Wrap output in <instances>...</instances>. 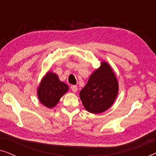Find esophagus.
<instances>
[{"label": "esophagus", "mask_w": 156, "mask_h": 156, "mask_svg": "<svg viewBox=\"0 0 156 156\" xmlns=\"http://www.w3.org/2000/svg\"><path fill=\"white\" fill-rule=\"evenodd\" d=\"M71 89L73 92H76V91H77V86H76V85H72Z\"/></svg>", "instance_id": "34e87169"}]
</instances>
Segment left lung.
<instances>
[{
    "label": "left lung",
    "instance_id": "obj_1",
    "mask_svg": "<svg viewBox=\"0 0 156 156\" xmlns=\"http://www.w3.org/2000/svg\"><path fill=\"white\" fill-rule=\"evenodd\" d=\"M119 84L116 76L106 62L90 76L80 93L85 109L93 114L105 112L114 103L118 94Z\"/></svg>",
    "mask_w": 156,
    "mask_h": 156
}]
</instances>
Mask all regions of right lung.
I'll return each mask as SVG.
<instances>
[{"label":"right lung","mask_w":156,"mask_h":156,"mask_svg":"<svg viewBox=\"0 0 156 156\" xmlns=\"http://www.w3.org/2000/svg\"><path fill=\"white\" fill-rule=\"evenodd\" d=\"M68 89L67 85L60 82L57 74L48 72L38 87V98L43 105L48 108H52L57 105L59 99Z\"/></svg>","instance_id":"1"}]
</instances>
